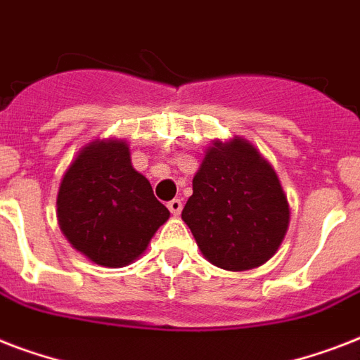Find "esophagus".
Instances as JSON below:
<instances>
[{"instance_id": "1", "label": "esophagus", "mask_w": 360, "mask_h": 360, "mask_svg": "<svg viewBox=\"0 0 360 360\" xmlns=\"http://www.w3.org/2000/svg\"><path fill=\"white\" fill-rule=\"evenodd\" d=\"M168 209H169V213L177 217V214L181 213V209H183V202H181L179 198H174L172 202H168Z\"/></svg>"}]
</instances>
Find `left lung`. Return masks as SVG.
Instances as JSON below:
<instances>
[{"mask_svg": "<svg viewBox=\"0 0 360 360\" xmlns=\"http://www.w3.org/2000/svg\"><path fill=\"white\" fill-rule=\"evenodd\" d=\"M181 219L213 265L248 271L278 250L290 205L273 166L252 143L233 138L207 149Z\"/></svg>", "mask_w": 360, "mask_h": 360, "instance_id": "1", "label": "left lung"}]
</instances>
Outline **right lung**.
Returning <instances> with one entry per match:
<instances>
[{"instance_id": "add662e5", "label": "right lung", "mask_w": 360, "mask_h": 360, "mask_svg": "<svg viewBox=\"0 0 360 360\" xmlns=\"http://www.w3.org/2000/svg\"><path fill=\"white\" fill-rule=\"evenodd\" d=\"M168 219L121 140L84 147L59 185V228L76 250L103 267L134 262Z\"/></svg>"}]
</instances>
